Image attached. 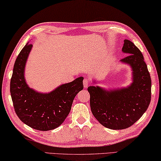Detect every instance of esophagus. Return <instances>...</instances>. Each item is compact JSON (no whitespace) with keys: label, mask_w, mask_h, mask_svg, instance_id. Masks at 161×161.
<instances>
[{"label":"esophagus","mask_w":161,"mask_h":161,"mask_svg":"<svg viewBox=\"0 0 161 161\" xmlns=\"http://www.w3.org/2000/svg\"><path fill=\"white\" fill-rule=\"evenodd\" d=\"M90 80H89V79L85 78V80H83V85H84V86H85V88L87 87L88 85H90Z\"/></svg>","instance_id":"obj_1"}]
</instances>
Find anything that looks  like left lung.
<instances>
[{"mask_svg":"<svg viewBox=\"0 0 161 161\" xmlns=\"http://www.w3.org/2000/svg\"><path fill=\"white\" fill-rule=\"evenodd\" d=\"M122 50L127 55L120 61L129 64L133 71L131 85L113 91L94 86L87 88L93 115L101 125L112 130L132 126L147 110L151 99V78L142 53L127 39Z\"/></svg>","mask_w":161,"mask_h":161,"instance_id":"8db88e82","label":"left lung"}]
</instances>
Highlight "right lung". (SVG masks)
<instances>
[{
	"label": "right lung",
	"instance_id": "1",
	"mask_svg": "<svg viewBox=\"0 0 161 161\" xmlns=\"http://www.w3.org/2000/svg\"><path fill=\"white\" fill-rule=\"evenodd\" d=\"M32 48L28 44L16 58L10 84V92L15 112L21 120L41 131L55 129L64 121L79 92L83 90V77L58 86L48 94L39 93L28 86L24 69Z\"/></svg>",
	"mask_w": 161,
	"mask_h": 161
}]
</instances>
